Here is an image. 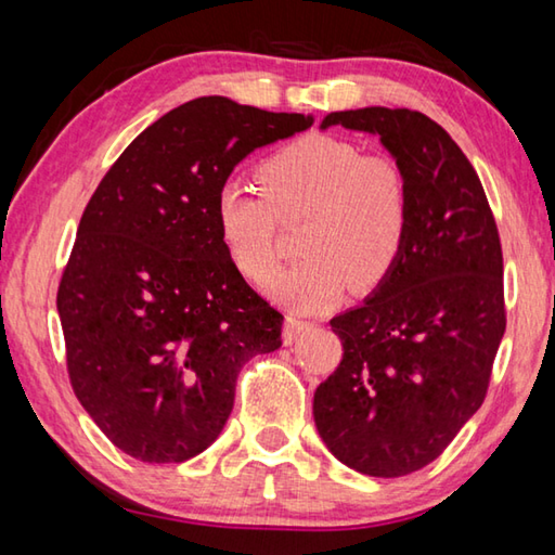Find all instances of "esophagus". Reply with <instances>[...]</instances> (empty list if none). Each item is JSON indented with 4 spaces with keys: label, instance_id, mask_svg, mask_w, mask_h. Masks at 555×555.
<instances>
[{
    "label": "esophagus",
    "instance_id": "1",
    "mask_svg": "<svg viewBox=\"0 0 555 555\" xmlns=\"http://www.w3.org/2000/svg\"><path fill=\"white\" fill-rule=\"evenodd\" d=\"M308 325H311V323L300 321V318H296V315H288L286 323H284V343L291 345L294 340H298L300 333H304Z\"/></svg>",
    "mask_w": 555,
    "mask_h": 555
}]
</instances>
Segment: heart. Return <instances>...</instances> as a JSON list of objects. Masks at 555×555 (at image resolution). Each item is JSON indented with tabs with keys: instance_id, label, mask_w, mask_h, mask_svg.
Here are the masks:
<instances>
[{
	"instance_id": "heart-1",
	"label": "heart",
	"mask_w": 555,
	"mask_h": 555,
	"mask_svg": "<svg viewBox=\"0 0 555 555\" xmlns=\"http://www.w3.org/2000/svg\"><path fill=\"white\" fill-rule=\"evenodd\" d=\"M259 191L228 178L215 195V222L232 264L264 281L279 264V220L304 218L296 264L267 294L311 313L350 286L367 294L389 279L409 240L411 195L403 168L387 154H362L345 139L308 134L261 164Z\"/></svg>"
}]
</instances>
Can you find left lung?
I'll return each mask as SVG.
<instances>
[{
	"instance_id": "8db88e82",
	"label": "left lung",
	"mask_w": 555,
	"mask_h": 555,
	"mask_svg": "<svg viewBox=\"0 0 555 555\" xmlns=\"http://www.w3.org/2000/svg\"><path fill=\"white\" fill-rule=\"evenodd\" d=\"M327 127L379 137L406 173L411 222L389 279L331 321L343 360L315 389V428L357 473L411 475L490 387L506 327L500 232L473 164L434 119L362 107L331 112Z\"/></svg>"
}]
</instances>
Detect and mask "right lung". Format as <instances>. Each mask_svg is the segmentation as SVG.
<instances>
[{
    "label": "right lung",
    "mask_w": 555,
    "mask_h": 555,
    "mask_svg": "<svg viewBox=\"0 0 555 555\" xmlns=\"http://www.w3.org/2000/svg\"><path fill=\"white\" fill-rule=\"evenodd\" d=\"M311 125L191 100L146 127L92 193L55 304L75 397L121 453H203L228 424L242 364L281 347L284 315L232 264L215 195L255 149Z\"/></svg>",
    "instance_id": "right-lung-1"
}]
</instances>
